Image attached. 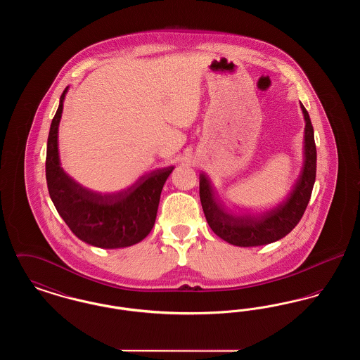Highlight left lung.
<instances>
[{
    "mask_svg": "<svg viewBox=\"0 0 360 360\" xmlns=\"http://www.w3.org/2000/svg\"><path fill=\"white\" fill-rule=\"evenodd\" d=\"M305 119L304 165L289 197L274 209L259 216H233L217 202L205 174H200V198L206 221L212 231L226 243L238 247H257L274 243L290 233L300 223L309 204L316 181L317 151L314 131L308 110L300 103Z\"/></svg>",
    "mask_w": 360,
    "mask_h": 360,
    "instance_id": "8db88e82",
    "label": "left lung"
}]
</instances>
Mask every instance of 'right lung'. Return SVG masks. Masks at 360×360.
<instances>
[{"instance_id": "1", "label": "right lung", "mask_w": 360, "mask_h": 360, "mask_svg": "<svg viewBox=\"0 0 360 360\" xmlns=\"http://www.w3.org/2000/svg\"><path fill=\"white\" fill-rule=\"evenodd\" d=\"M69 86L60 96L47 140L46 178L52 202L71 232L90 245L115 250L131 247L153 229L160 193L174 166L140 176L129 188L97 193L84 188L63 170L58 129Z\"/></svg>"}]
</instances>
